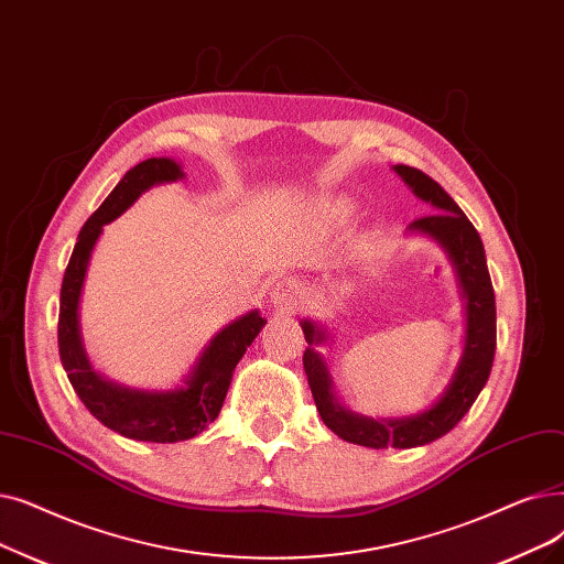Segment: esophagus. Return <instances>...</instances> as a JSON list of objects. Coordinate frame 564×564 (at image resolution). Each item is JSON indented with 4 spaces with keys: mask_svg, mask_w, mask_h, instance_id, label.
I'll list each match as a JSON object with an SVG mask.
<instances>
[{
    "mask_svg": "<svg viewBox=\"0 0 564 564\" xmlns=\"http://www.w3.org/2000/svg\"><path fill=\"white\" fill-rule=\"evenodd\" d=\"M304 297H306V292L300 281L283 279L272 288V304L285 313L300 311V306L304 304Z\"/></svg>",
    "mask_w": 564,
    "mask_h": 564,
    "instance_id": "34e87169",
    "label": "esophagus"
}]
</instances>
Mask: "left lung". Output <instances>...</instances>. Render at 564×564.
Here are the masks:
<instances>
[{"mask_svg": "<svg viewBox=\"0 0 564 564\" xmlns=\"http://www.w3.org/2000/svg\"><path fill=\"white\" fill-rule=\"evenodd\" d=\"M394 170L420 200L435 209L412 221L408 230L435 239L449 256L465 300V343L447 389L429 410L410 417L373 420L338 403L327 364L315 352V346L327 340V329L313 321L300 323L308 343L304 371L323 422L346 443L373 449L422 447L449 433L477 401L496 357V295L479 232L452 195L422 170L410 165H394Z\"/></svg>", "mask_w": 564, "mask_h": 564, "instance_id": "1", "label": "left lung"}]
</instances>
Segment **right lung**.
Listing matches in <instances>:
<instances>
[{"mask_svg": "<svg viewBox=\"0 0 564 564\" xmlns=\"http://www.w3.org/2000/svg\"><path fill=\"white\" fill-rule=\"evenodd\" d=\"M182 165L173 159H147L131 167L112 193L83 226L70 253L59 295V359L68 382L85 408L110 431L142 443H180L203 433L224 408L235 366L267 325L258 311L237 317L216 332L182 387L144 391L121 387L91 369L80 334V295L91 251L104 226L124 214L154 184L182 180Z\"/></svg>", "mask_w": 564, "mask_h": 564, "instance_id": "1", "label": "right lung"}]
</instances>
